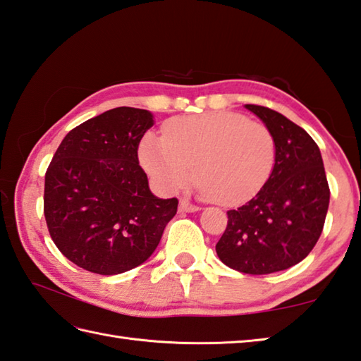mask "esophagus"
<instances>
[{
	"instance_id": "esophagus-1",
	"label": "esophagus",
	"mask_w": 361,
	"mask_h": 361,
	"mask_svg": "<svg viewBox=\"0 0 361 361\" xmlns=\"http://www.w3.org/2000/svg\"><path fill=\"white\" fill-rule=\"evenodd\" d=\"M178 209L181 211V213H195V211L200 209V207H197V204H192L188 200H180Z\"/></svg>"
}]
</instances>
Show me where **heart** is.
<instances>
[{"mask_svg":"<svg viewBox=\"0 0 361 361\" xmlns=\"http://www.w3.org/2000/svg\"><path fill=\"white\" fill-rule=\"evenodd\" d=\"M140 162L158 185L172 190L199 180L203 197L239 204L255 197L275 164V140L266 125L228 111L172 118L162 137L148 134Z\"/></svg>","mask_w":361,"mask_h":361,"instance_id":"1","label":"heart"}]
</instances>
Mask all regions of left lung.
I'll return each mask as SVG.
<instances>
[{"label":"left lung","mask_w":361,"mask_h":361,"mask_svg":"<svg viewBox=\"0 0 361 361\" xmlns=\"http://www.w3.org/2000/svg\"><path fill=\"white\" fill-rule=\"evenodd\" d=\"M245 108L272 133L275 164L259 192L228 211L216 252L231 269L263 275L285 271L313 250L326 222L330 189L319 147L305 130L264 106Z\"/></svg>","instance_id":"1"}]
</instances>
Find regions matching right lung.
Wrapping results in <instances>:
<instances>
[{
    "mask_svg": "<svg viewBox=\"0 0 361 361\" xmlns=\"http://www.w3.org/2000/svg\"><path fill=\"white\" fill-rule=\"evenodd\" d=\"M154 123L147 109L114 108L76 126L45 173L44 213L56 247L89 272L116 275L152 257L178 200L158 199L137 148Z\"/></svg>",
    "mask_w": 361,
    "mask_h": 361,
    "instance_id": "obj_1",
    "label": "right lung"
}]
</instances>
